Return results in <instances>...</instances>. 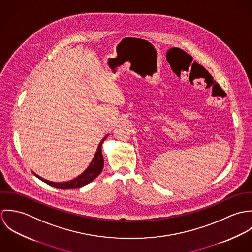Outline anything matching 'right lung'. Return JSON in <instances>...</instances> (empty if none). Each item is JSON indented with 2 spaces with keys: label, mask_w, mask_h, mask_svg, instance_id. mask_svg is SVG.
I'll list each match as a JSON object with an SVG mask.
<instances>
[{
  "label": "right lung",
  "mask_w": 252,
  "mask_h": 252,
  "mask_svg": "<svg viewBox=\"0 0 252 252\" xmlns=\"http://www.w3.org/2000/svg\"><path fill=\"white\" fill-rule=\"evenodd\" d=\"M108 135H107L99 144V146L97 148V151L94 155V158L92 159L90 165L87 167V169L78 177H76L75 179L70 180V181H65V182H53L50 180H44L42 178H40L39 176L36 175L35 173H33L36 176L37 179L42 180L43 182L53 186V187H57L60 189H72V188H78V187H82L88 183H90L92 180H95L102 172L103 168H104V158H103V154H102V144L104 143V141L107 139Z\"/></svg>",
  "instance_id": "add662e5"
}]
</instances>
